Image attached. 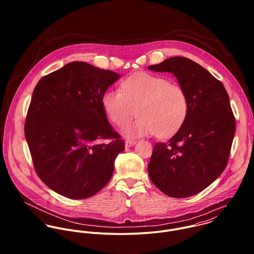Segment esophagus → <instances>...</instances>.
Masks as SVG:
<instances>
[{
	"mask_svg": "<svg viewBox=\"0 0 254 254\" xmlns=\"http://www.w3.org/2000/svg\"><path fill=\"white\" fill-rule=\"evenodd\" d=\"M135 144H136V141H134V140H127L125 142V146L126 147H131V146H133Z\"/></svg>",
	"mask_w": 254,
	"mask_h": 254,
	"instance_id": "1",
	"label": "esophagus"
}]
</instances>
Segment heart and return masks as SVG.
I'll return each mask as SVG.
<instances>
[{"label":"heart","instance_id":"1","mask_svg":"<svg viewBox=\"0 0 254 254\" xmlns=\"http://www.w3.org/2000/svg\"><path fill=\"white\" fill-rule=\"evenodd\" d=\"M119 90H108L102 104L109 120L123 127L137 113L141 116L126 127L128 137L156 135L168 138L177 133L190 111L186 89L162 75L137 72L122 81Z\"/></svg>","mask_w":254,"mask_h":254}]
</instances>
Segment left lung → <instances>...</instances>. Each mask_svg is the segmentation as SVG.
<instances>
[{"mask_svg":"<svg viewBox=\"0 0 254 254\" xmlns=\"http://www.w3.org/2000/svg\"><path fill=\"white\" fill-rule=\"evenodd\" d=\"M149 70L173 73L189 96L190 111L180 130L153 147L148 175L154 186L172 197L200 192L227 166L236 120L223 84L198 64L174 57Z\"/></svg>","mask_w":254,"mask_h":254,"instance_id":"obj_1","label":"left lung"}]
</instances>
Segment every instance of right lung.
<instances>
[{
    "instance_id": "1",
    "label": "right lung",
    "mask_w": 254,
    "mask_h": 254,
    "mask_svg": "<svg viewBox=\"0 0 254 254\" xmlns=\"http://www.w3.org/2000/svg\"><path fill=\"white\" fill-rule=\"evenodd\" d=\"M119 76L73 62L37 83L24 133L37 175L56 192L83 199L111 179L125 144L109 124L102 98Z\"/></svg>"
}]
</instances>
